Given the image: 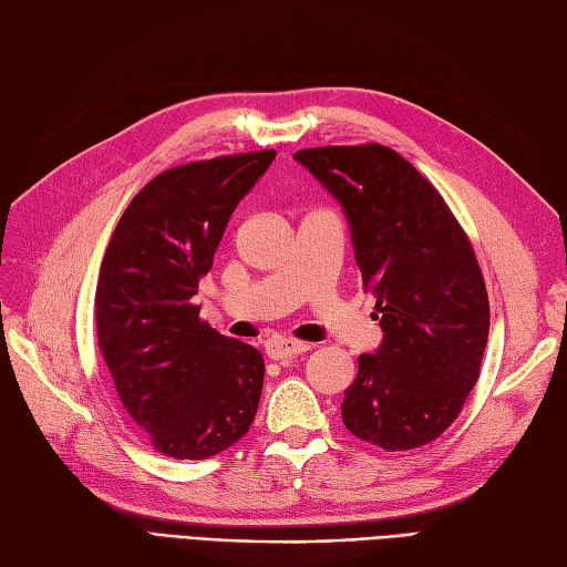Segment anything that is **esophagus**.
<instances>
[{"mask_svg":"<svg viewBox=\"0 0 567 567\" xmlns=\"http://www.w3.org/2000/svg\"><path fill=\"white\" fill-rule=\"evenodd\" d=\"M312 346L310 342H302V340H290V338H271V340H267L265 342V350H267V354L271 357V359H290V357H296V354H302V352H307L310 350Z\"/></svg>","mask_w":567,"mask_h":567,"instance_id":"obj_1","label":"esophagus"}]
</instances>
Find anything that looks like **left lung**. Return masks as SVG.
Masks as SVG:
<instances>
[{
	"label": "left lung",
	"mask_w": 567,
	"mask_h": 567,
	"mask_svg": "<svg viewBox=\"0 0 567 567\" xmlns=\"http://www.w3.org/2000/svg\"><path fill=\"white\" fill-rule=\"evenodd\" d=\"M293 158L342 205L383 329L381 348L357 359L342 423L388 452L423 447L461 414L487 346L489 300L468 236L437 188L388 146H319Z\"/></svg>",
	"instance_id": "obj_1"
}]
</instances>
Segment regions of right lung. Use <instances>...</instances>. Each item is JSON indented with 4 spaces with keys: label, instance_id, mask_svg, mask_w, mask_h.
Here are the masks:
<instances>
[{
    "label": "right lung",
    "instance_id": "obj_1",
    "mask_svg": "<svg viewBox=\"0 0 567 567\" xmlns=\"http://www.w3.org/2000/svg\"><path fill=\"white\" fill-rule=\"evenodd\" d=\"M277 151L186 163L132 198L101 262L94 319L117 398L153 447L208 458L241 440L265 359L217 333L194 305L227 221Z\"/></svg>",
    "mask_w": 567,
    "mask_h": 567
}]
</instances>
